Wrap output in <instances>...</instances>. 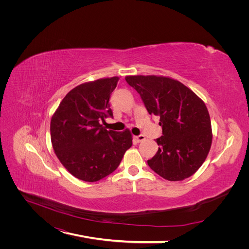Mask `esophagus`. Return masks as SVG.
<instances>
[{
	"label": "esophagus",
	"mask_w": 249,
	"mask_h": 249,
	"mask_svg": "<svg viewBox=\"0 0 249 249\" xmlns=\"http://www.w3.org/2000/svg\"><path fill=\"white\" fill-rule=\"evenodd\" d=\"M134 138H135V140H136L138 143L145 140V136H144V135H138V136H135Z\"/></svg>",
	"instance_id": "1"
}]
</instances>
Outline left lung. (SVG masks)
Segmentation results:
<instances>
[{
  "mask_svg": "<svg viewBox=\"0 0 249 249\" xmlns=\"http://www.w3.org/2000/svg\"><path fill=\"white\" fill-rule=\"evenodd\" d=\"M150 115L160 117L159 150L147 160L161 178L182 180L198 171L212 144L210 115L205 103L180 82L160 75H128Z\"/></svg>",
  "mask_w": 249,
  "mask_h": 249,
  "instance_id": "1",
  "label": "left lung"
}]
</instances>
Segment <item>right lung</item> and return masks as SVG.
Here are the masks:
<instances>
[{
    "mask_svg": "<svg viewBox=\"0 0 249 249\" xmlns=\"http://www.w3.org/2000/svg\"><path fill=\"white\" fill-rule=\"evenodd\" d=\"M119 77H106L73 88L50 122L52 147L61 164L76 178L98 181L119 166L132 145L129 129L116 132L100 121L113 117L109 99Z\"/></svg>",
    "mask_w": 249,
    "mask_h": 249,
    "instance_id": "obj_1",
    "label": "right lung"
}]
</instances>
